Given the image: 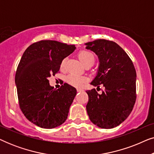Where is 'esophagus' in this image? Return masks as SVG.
<instances>
[{
	"label": "esophagus",
	"mask_w": 154,
	"mask_h": 154,
	"mask_svg": "<svg viewBox=\"0 0 154 154\" xmlns=\"http://www.w3.org/2000/svg\"><path fill=\"white\" fill-rule=\"evenodd\" d=\"M82 91H83V90L80 89V88H79V89H77V92H82Z\"/></svg>",
	"instance_id": "1"
}]
</instances>
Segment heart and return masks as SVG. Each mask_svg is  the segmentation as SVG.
<instances>
[{
  "mask_svg": "<svg viewBox=\"0 0 154 154\" xmlns=\"http://www.w3.org/2000/svg\"><path fill=\"white\" fill-rule=\"evenodd\" d=\"M79 58L81 60V62L83 63L84 66L88 64H93L95 60V57L93 53L88 50H82L78 54ZM66 59H64L61 63V67L63 68L64 66L65 63H66ZM66 81L71 85L74 86L76 88H80L86 82V79L83 76L78 75L75 74H70L66 77Z\"/></svg>",
  "mask_w": 154,
  "mask_h": 154,
  "instance_id": "1",
  "label": "heart"
}]
</instances>
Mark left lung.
<instances>
[{
	"mask_svg": "<svg viewBox=\"0 0 154 154\" xmlns=\"http://www.w3.org/2000/svg\"><path fill=\"white\" fill-rule=\"evenodd\" d=\"M86 49L98 57L96 76L90 84L105 88L102 94L87 90L86 109L92 123L104 129L113 128L130 114L136 100V71L129 56L115 42L98 39L86 43Z\"/></svg>",
	"mask_w": 154,
	"mask_h": 154,
	"instance_id": "obj_1",
	"label": "left lung"
}]
</instances>
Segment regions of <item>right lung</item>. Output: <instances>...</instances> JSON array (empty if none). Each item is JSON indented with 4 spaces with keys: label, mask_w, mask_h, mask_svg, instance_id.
Masks as SVG:
<instances>
[{
    "label": "right lung",
    "mask_w": 154,
    "mask_h": 154,
    "mask_svg": "<svg viewBox=\"0 0 154 154\" xmlns=\"http://www.w3.org/2000/svg\"><path fill=\"white\" fill-rule=\"evenodd\" d=\"M75 50L74 45L45 40L31 44L21 58L15 74L19 104L26 119L38 127L52 129L67 119L76 89L64 83L55 90L48 79Z\"/></svg>",
    "instance_id": "add662e5"
}]
</instances>
